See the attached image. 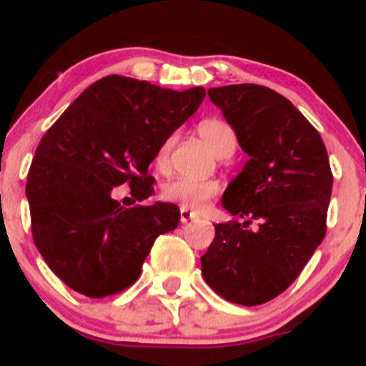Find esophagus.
<instances>
[{
    "mask_svg": "<svg viewBox=\"0 0 366 366\" xmlns=\"http://www.w3.org/2000/svg\"><path fill=\"white\" fill-rule=\"evenodd\" d=\"M194 218H196V215L191 212V209L180 208V222H182V224H187V222L194 220Z\"/></svg>",
    "mask_w": 366,
    "mask_h": 366,
    "instance_id": "1",
    "label": "esophagus"
}]
</instances>
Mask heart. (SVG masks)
<instances>
[{"label":"heart","instance_id":"heart-1","mask_svg":"<svg viewBox=\"0 0 366 366\" xmlns=\"http://www.w3.org/2000/svg\"><path fill=\"white\" fill-rule=\"evenodd\" d=\"M197 132L208 142L218 157H227L236 149L237 139L229 124L220 119L201 120L197 125ZM175 144V134H170L154 153V167L159 172H167L170 167V153ZM220 192V184L217 180H196L187 177H177L167 182L162 189V197L169 203H177L182 208L199 209L208 203L213 196Z\"/></svg>","mask_w":366,"mask_h":366}]
</instances>
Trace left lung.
I'll return each mask as SVG.
<instances>
[{
  "instance_id": "obj_1",
  "label": "left lung",
  "mask_w": 366,
  "mask_h": 366,
  "mask_svg": "<svg viewBox=\"0 0 366 366\" xmlns=\"http://www.w3.org/2000/svg\"><path fill=\"white\" fill-rule=\"evenodd\" d=\"M208 96L249 159L222 199L244 222L215 225L201 272L230 303L263 305L300 277L325 237L334 175L318 130L282 94L234 84Z\"/></svg>"
}]
</instances>
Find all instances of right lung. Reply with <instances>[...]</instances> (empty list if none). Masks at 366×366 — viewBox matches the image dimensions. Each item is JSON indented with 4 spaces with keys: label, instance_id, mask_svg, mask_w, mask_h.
<instances>
[{
    "label": "right lung",
    "instance_id": "1",
    "mask_svg": "<svg viewBox=\"0 0 366 366\" xmlns=\"http://www.w3.org/2000/svg\"><path fill=\"white\" fill-rule=\"evenodd\" d=\"M203 87L177 92L108 75L91 84L44 134L25 194L34 244L53 274L87 297L139 279L159 234L177 229L175 204L122 207L117 186L142 201L154 192L149 163L167 136L197 110Z\"/></svg>",
    "mask_w": 366,
    "mask_h": 366
}]
</instances>
